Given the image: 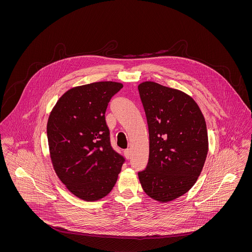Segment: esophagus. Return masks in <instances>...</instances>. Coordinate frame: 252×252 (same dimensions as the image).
Segmentation results:
<instances>
[{
	"instance_id": "obj_1",
	"label": "esophagus",
	"mask_w": 252,
	"mask_h": 252,
	"mask_svg": "<svg viewBox=\"0 0 252 252\" xmlns=\"http://www.w3.org/2000/svg\"><path fill=\"white\" fill-rule=\"evenodd\" d=\"M124 154H125V157H126V158H129L131 157V151H130V149H126V150L124 151Z\"/></svg>"
}]
</instances>
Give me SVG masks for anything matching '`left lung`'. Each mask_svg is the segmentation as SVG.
I'll return each mask as SVG.
<instances>
[{
  "label": "left lung",
  "mask_w": 252,
  "mask_h": 252,
  "mask_svg": "<svg viewBox=\"0 0 252 252\" xmlns=\"http://www.w3.org/2000/svg\"><path fill=\"white\" fill-rule=\"evenodd\" d=\"M149 130V160L139 180L161 203L179 198L198 179L209 150L203 114L192 97L153 81L138 86Z\"/></svg>",
  "instance_id": "left-lung-1"
}]
</instances>
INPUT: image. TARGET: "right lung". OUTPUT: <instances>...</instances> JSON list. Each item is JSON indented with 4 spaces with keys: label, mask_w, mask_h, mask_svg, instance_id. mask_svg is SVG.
I'll list each match as a JSON object with an SVG mask.
<instances>
[{
    "label": "right lung",
    "mask_w": 252,
    "mask_h": 252,
    "mask_svg": "<svg viewBox=\"0 0 252 252\" xmlns=\"http://www.w3.org/2000/svg\"><path fill=\"white\" fill-rule=\"evenodd\" d=\"M122 88L114 81L73 87L49 115L47 137L54 170L65 187L85 201L108 195L125 161L110 145L105 118L111 96Z\"/></svg>",
    "instance_id": "obj_1"
}]
</instances>
